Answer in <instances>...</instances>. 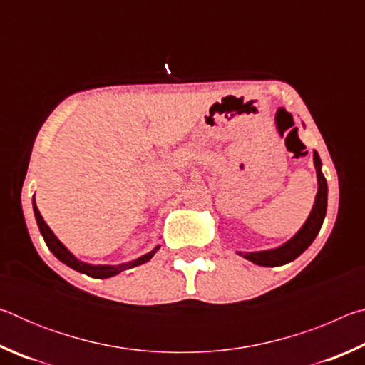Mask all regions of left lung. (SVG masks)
<instances>
[{"instance_id": "8db88e82", "label": "left lung", "mask_w": 365, "mask_h": 365, "mask_svg": "<svg viewBox=\"0 0 365 365\" xmlns=\"http://www.w3.org/2000/svg\"><path fill=\"white\" fill-rule=\"evenodd\" d=\"M314 164H316L317 169V180H319V191L316 196V202H314L312 212L306 220V224L302 225L301 230L294 235V237L289 240L280 248L270 250V251H261V252H238L245 259L255 262L257 265H264V267H277V265H283L294 261L296 257L302 255L311 243L316 240L320 227L324 224L325 212H327V180L320 170V158L317 151H314Z\"/></svg>"}]
</instances>
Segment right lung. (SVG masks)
I'll return each mask as SVG.
<instances>
[{
    "label": "right lung",
    "instance_id": "obj_1",
    "mask_svg": "<svg viewBox=\"0 0 365 365\" xmlns=\"http://www.w3.org/2000/svg\"><path fill=\"white\" fill-rule=\"evenodd\" d=\"M34 212H35V217H36V224H38V228H40V232L43 235V238H45V243L49 248V251H51L61 262L69 265L71 269L77 270V272H82V274H86L88 277H93V279H108V277L120 274L122 270H127V269H132V267H137V265L145 264V262L150 261L154 252H156V250L159 248V246H158V248L154 251L148 252V255H145L143 257H140V259H137V261L128 262V264H122V265H88V264H83V262L77 261V259L73 257L71 252L64 248V245L61 243L56 237H54L51 228H49L46 225V222L43 220L38 207H36V205H35V196H34Z\"/></svg>",
    "mask_w": 365,
    "mask_h": 365
}]
</instances>
